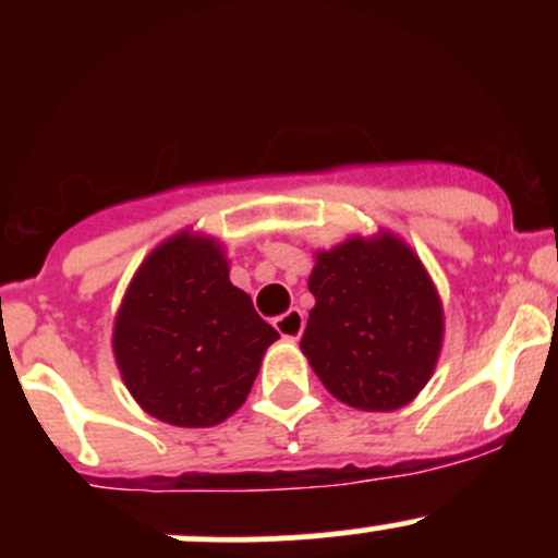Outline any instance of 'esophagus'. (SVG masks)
Wrapping results in <instances>:
<instances>
[{
    "label": "esophagus",
    "instance_id": "34e87169",
    "mask_svg": "<svg viewBox=\"0 0 558 558\" xmlns=\"http://www.w3.org/2000/svg\"><path fill=\"white\" fill-rule=\"evenodd\" d=\"M304 312L301 310H288L286 315H280L278 319H275V328H278L280 336L286 338V341H299L301 332H304Z\"/></svg>",
    "mask_w": 558,
    "mask_h": 558
}]
</instances>
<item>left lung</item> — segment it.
Instances as JSON below:
<instances>
[{"label":"left lung","mask_w":558,"mask_h":558,"mask_svg":"<svg viewBox=\"0 0 558 558\" xmlns=\"http://www.w3.org/2000/svg\"><path fill=\"white\" fill-rule=\"evenodd\" d=\"M301 351L338 401L364 412L407 407L444 345V306L417 254L393 233L351 235L315 254Z\"/></svg>","instance_id":"obj_1"}]
</instances>
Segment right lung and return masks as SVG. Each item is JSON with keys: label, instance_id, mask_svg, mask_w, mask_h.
I'll use <instances>...</instances> for the list:
<instances>
[{"label": "right lung", "instance_id": "1", "mask_svg": "<svg viewBox=\"0 0 558 558\" xmlns=\"http://www.w3.org/2000/svg\"><path fill=\"white\" fill-rule=\"evenodd\" d=\"M278 330L230 283L215 239L181 230L133 275L114 317L112 351L125 388L151 417L213 427L246 401Z\"/></svg>", "mask_w": 558, "mask_h": 558}]
</instances>
